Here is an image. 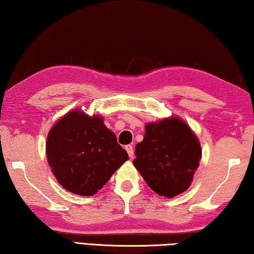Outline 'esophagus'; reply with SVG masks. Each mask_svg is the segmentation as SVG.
<instances>
[{
	"label": "esophagus",
	"mask_w": 254,
	"mask_h": 254,
	"mask_svg": "<svg viewBox=\"0 0 254 254\" xmlns=\"http://www.w3.org/2000/svg\"><path fill=\"white\" fill-rule=\"evenodd\" d=\"M126 150L127 152L128 156L132 159L133 156H134V149H133V146L131 144H127V145H126Z\"/></svg>",
	"instance_id": "esophagus-1"
}]
</instances>
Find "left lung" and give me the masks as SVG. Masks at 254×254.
<instances>
[{
	"label": "left lung",
	"instance_id": "1",
	"mask_svg": "<svg viewBox=\"0 0 254 254\" xmlns=\"http://www.w3.org/2000/svg\"><path fill=\"white\" fill-rule=\"evenodd\" d=\"M201 153L199 141L186 123L164 119L146 124L133 164L155 193L173 197L190 187Z\"/></svg>",
	"mask_w": 254,
	"mask_h": 254
}]
</instances>
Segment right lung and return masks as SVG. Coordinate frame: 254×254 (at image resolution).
<instances>
[{
    "instance_id": "add662e5",
    "label": "right lung",
    "mask_w": 254,
    "mask_h": 254,
    "mask_svg": "<svg viewBox=\"0 0 254 254\" xmlns=\"http://www.w3.org/2000/svg\"><path fill=\"white\" fill-rule=\"evenodd\" d=\"M49 165L61 186L79 195H93L128 159L114 133L98 115L75 110L51 128Z\"/></svg>"
}]
</instances>
